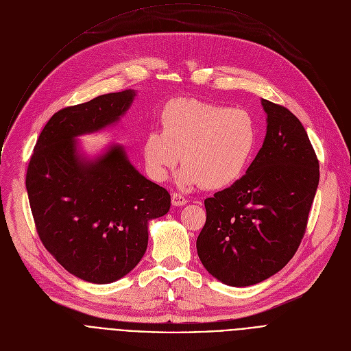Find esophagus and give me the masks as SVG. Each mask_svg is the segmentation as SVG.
Wrapping results in <instances>:
<instances>
[{
	"instance_id": "34e87169",
	"label": "esophagus",
	"mask_w": 351,
	"mask_h": 351,
	"mask_svg": "<svg viewBox=\"0 0 351 351\" xmlns=\"http://www.w3.org/2000/svg\"><path fill=\"white\" fill-rule=\"evenodd\" d=\"M184 204H187V198H186L183 194H180V193H172V206H175V207H182V206H184Z\"/></svg>"
}]
</instances>
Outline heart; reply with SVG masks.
<instances>
[{"label": "heart", "mask_w": 351, "mask_h": 351, "mask_svg": "<svg viewBox=\"0 0 351 351\" xmlns=\"http://www.w3.org/2000/svg\"><path fill=\"white\" fill-rule=\"evenodd\" d=\"M160 121L161 132H148L143 141L145 168L156 182H164L180 160V184L225 189L253 157L257 133L244 110L180 98L165 106Z\"/></svg>", "instance_id": "1"}]
</instances>
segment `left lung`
Wrapping results in <instances>:
<instances>
[{
	"instance_id": "1",
	"label": "left lung",
	"mask_w": 351,
	"mask_h": 351,
	"mask_svg": "<svg viewBox=\"0 0 351 351\" xmlns=\"http://www.w3.org/2000/svg\"><path fill=\"white\" fill-rule=\"evenodd\" d=\"M267 134L239 180L206 198L197 237L206 269L243 287L279 272L304 237L319 182V162L304 126L287 108L261 99Z\"/></svg>"
}]
</instances>
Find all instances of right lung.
Masks as SVG:
<instances>
[{"label": "right lung", "instance_id": "1", "mask_svg": "<svg viewBox=\"0 0 351 351\" xmlns=\"http://www.w3.org/2000/svg\"><path fill=\"white\" fill-rule=\"evenodd\" d=\"M134 90L98 95L56 112L41 130L26 173L34 225L44 247L72 275L111 283L143 258L148 222L169 211L171 194L129 162L122 145L95 160L75 137L101 130L129 110Z\"/></svg>", "mask_w": 351, "mask_h": 351}]
</instances>
